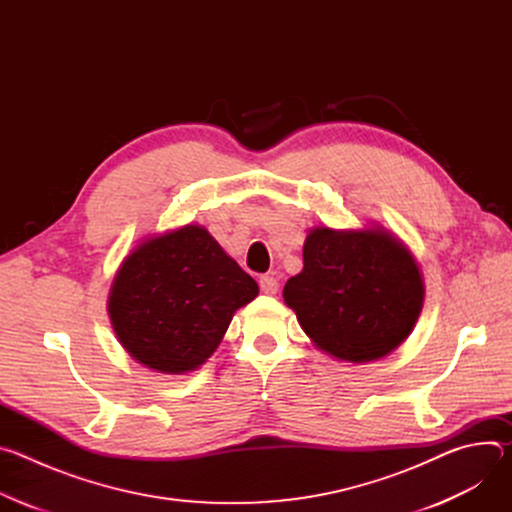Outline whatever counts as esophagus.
<instances>
[{
	"mask_svg": "<svg viewBox=\"0 0 512 512\" xmlns=\"http://www.w3.org/2000/svg\"><path fill=\"white\" fill-rule=\"evenodd\" d=\"M259 287H261L263 294L275 296L277 289H279V281L273 275H263V277H259Z\"/></svg>",
	"mask_w": 512,
	"mask_h": 512,
	"instance_id": "obj_1",
	"label": "esophagus"
}]
</instances>
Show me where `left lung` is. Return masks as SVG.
<instances>
[{"mask_svg":"<svg viewBox=\"0 0 512 512\" xmlns=\"http://www.w3.org/2000/svg\"><path fill=\"white\" fill-rule=\"evenodd\" d=\"M423 300L415 255L383 225L310 229L304 269L283 287V302L314 346L352 364L397 350L413 332Z\"/></svg>","mask_w":512,"mask_h":512,"instance_id":"left-lung-1","label":"left lung"}]
</instances>
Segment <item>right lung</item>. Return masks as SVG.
Returning a JSON list of instances; mask_svg holds the SVG:
<instances>
[{"label": "right lung", "instance_id": "add662e5", "mask_svg": "<svg viewBox=\"0 0 512 512\" xmlns=\"http://www.w3.org/2000/svg\"><path fill=\"white\" fill-rule=\"evenodd\" d=\"M257 294V281L190 223L145 237L125 255L107 312L133 360L154 373L186 375L214 354L235 312Z\"/></svg>", "mask_w": 512, "mask_h": 512}]
</instances>
